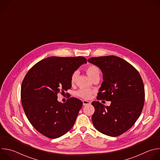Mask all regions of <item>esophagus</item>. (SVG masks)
Here are the masks:
<instances>
[{"instance_id": "obj_1", "label": "esophagus", "mask_w": 160, "mask_h": 160, "mask_svg": "<svg viewBox=\"0 0 160 160\" xmlns=\"http://www.w3.org/2000/svg\"><path fill=\"white\" fill-rule=\"evenodd\" d=\"M90 104V102L88 101H87V100H83V105H87V104Z\"/></svg>"}]
</instances>
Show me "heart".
Returning <instances> with one entry per match:
<instances>
[{"instance_id": "obj_1", "label": "heart", "mask_w": 160, "mask_h": 160, "mask_svg": "<svg viewBox=\"0 0 160 160\" xmlns=\"http://www.w3.org/2000/svg\"><path fill=\"white\" fill-rule=\"evenodd\" d=\"M86 73L88 75V76L91 78L94 79L95 77L99 76L100 75V70L99 68L95 65L90 64L87 66L85 69ZM78 76V72H75L71 76V82L72 83H75L77 78ZM93 94V91L89 90L87 89H80L77 92V94L83 99H90L92 97V95Z\"/></svg>"}]
</instances>
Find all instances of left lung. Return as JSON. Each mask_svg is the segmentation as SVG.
Returning a JSON list of instances; mask_svg holds the SVG:
<instances>
[{
	"label": "left lung",
	"instance_id": "8db88e82",
	"mask_svg": "<svg viewBox=\"0 0 160 160\" xmlns=\"http://www.w3.org/2000/svg\"><path fill=\"white\" fill-rule=\"evenodd\" d=\"M88 61L102 73L97 99L111 101L109 106L99 101L92 102L95 108L93 125L102 133L118 136L130 128L141 115L145 99L142 78L132 65L117 56L91 58Z\"/></svg>",
	"mask_w": 160,
	"mask_h": 160
}]
</instances>
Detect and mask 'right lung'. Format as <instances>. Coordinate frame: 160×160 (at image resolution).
I'll use <instances>...</instances> for the list:
<instances>
[{
  "mask_svg": "<svg viewBox=\"0 0 160 160\" xmlns=\"http://www.w3.org/2000/svg\"><path fill=\"white\" fill-rule=\"evenodd\" d=\"M84 63L83 57H49L36 63L22 80V108L32 126L45 137L58 138L73 127L83 102L75 98L59 102L58 94L71 88L72 75Z\"/></svg>",
  "mask_w": 160,
  "mask_h": 160,
  "instance_id": "right-lung-1",
  "label": "right lung"
}]
</instances>
